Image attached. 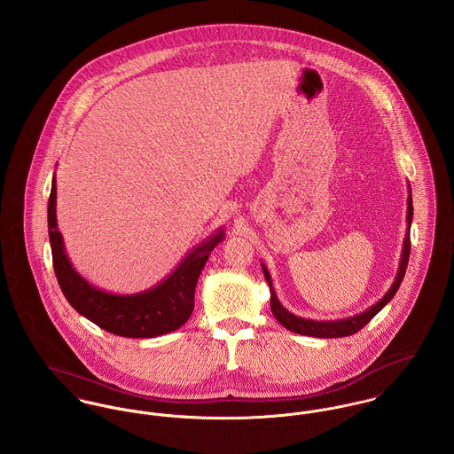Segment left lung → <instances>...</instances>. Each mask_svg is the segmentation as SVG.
Segmentation results:
<instances>
[{"mask_svg":"<svg viewBox=\"0 0 454 454\" xmlns=\"http://www.w3.org/2000/svg\"><path fill=\"white\" fill-rule=\"evenodd\" d=\"M406 221H408V231H406V237H404V242H403L401 262H399V268H397L394 283L390 285L388 292L385 294L384 297L377 304H373L366 311L356 314V316H350V317L332 319V321H317V319H306V317H301V316L290 313L288 309H285L281 306V302H279L278 297L275 294V288H273L271 275H270L268 268L262 264V273H264V278L268 281L270 292H271V313L275 314L278 323H281L286 330H290L294 333L308 335V337H317V339H339V337H348V335L359 332L364 325H368L392 301V297L399 290L401 281H403L404 275H406V268H408V261H410V250H411V242H410V230H411V221H413L411 188H410V195H408Z\"/></svg>","mask_w":454,"mask_h":454,"instance_id":"1","label":"left lung"}]
</instances>
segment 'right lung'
I'll return each mask as SVG.
<instances>
[{"label": "right lung", "instance_id": "obj_1", "mask_svg": "<svg viewBox=\"0 0 454 454\" xmlns=\"http://www.w3.org/2000/svg\"><path fill=\"white\" fill-rule=\"evenodd\" d=\"M48 235L53 270L70 306L106 332L128 339H152L183 326L195 308V286L214 247L224 240L219 228L212 237L193 247L175 271L159 285L138 294L117 295L82 278L66 254L62 233L57 228V179H51L48 200Z\"/></svg>", "mask_w": 454, "mask_h": 454}]
</instances>
